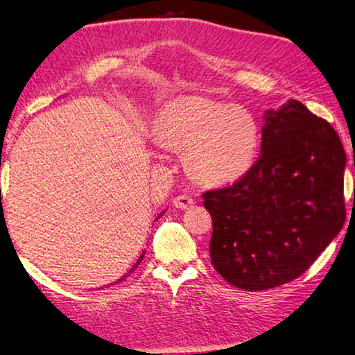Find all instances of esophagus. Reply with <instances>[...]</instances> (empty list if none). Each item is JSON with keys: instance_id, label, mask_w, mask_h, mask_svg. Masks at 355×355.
Wrapping results in <instances>:
<instances>
[{"instance_id": "obj_1", "label": "esophagus", "mask_w": 355, "mask_h": 355, "mask_svg": "<svg viewBox=\"0 0 355 355\" xmlns=\"http://www.w3.org/2000/svg\"><path fill=\"white\" fill-rule=\"evenodd\" d=\"M194 205V198H191L188 196H178L173 198V206L178 209H189Z\"/></svg>"}]
</instances>
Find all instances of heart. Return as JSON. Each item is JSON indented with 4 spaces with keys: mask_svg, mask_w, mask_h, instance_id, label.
<instances>
[{
    "mask_svg": "<svg viewBox=\"0 0 355 355\" xmlns=\"http://www.w3.org/2000/svg\"><path fill=\"white\" fill-rule=\"evenodd\" d=\"M155 137L161 146L186 150L188 171L205 184L239 180L259 147V127L247 108L197 94L180 96L161 108Z\"/></svg>",
    "mask_w": 355,
    "mask_h": 355,
    "instance_id": "1",
    "label": "heart"
}]
</instances>
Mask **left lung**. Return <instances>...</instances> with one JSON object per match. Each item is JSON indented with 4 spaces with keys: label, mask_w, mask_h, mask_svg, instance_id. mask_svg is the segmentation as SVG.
Wrapping results in <instances>:
<instances>
[{
    "label": "left lung",
    "mask_w": 355,
    "mask_h": 355,
    "mask_svg": "<svg viewBox=\"0 0 355 355\" xmlns=\"http://www.w3.org/2000/svg\"><path fill=\"white\" fill-rule=\"evenodd\" d=\"M345 166L329 122L293 99L267 110L261 157L231 186L203 194L218 275L257 292L304 273L345 223Z\"/></svg>",
    "instance_id": "left-lung-1"
}]
</instances>
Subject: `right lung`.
I'll return each instance as SVG.
<instances>
[{"label":"right lung","instance_id":"add662e5","mask_svg":"<svg viewBox=\"0 0 355 355\" xmlns=\"http://www.w3.org/2000/svg\"><path fill=\"white\" fill-rule=\"evenodd\" d=\"M163 214H164V212H163ZM143 257H144V251H143V254H141V256H139V259L137 261V263H135V266L132 267V270H130V272H128L127 275H130V273L133 272V270H135V268H137V267L139 266V262H141V261H143ZM127 275H125V276H127ZM125 276H122V278H121V279H118V281H116V282H121V281H124V279H125ZM116 282H114V284H116Z\"/></svg>","mask_w":355,"mask_h":355}]
</instances>
